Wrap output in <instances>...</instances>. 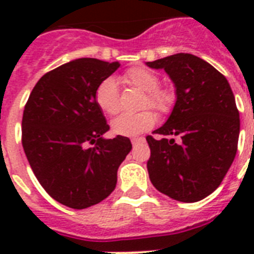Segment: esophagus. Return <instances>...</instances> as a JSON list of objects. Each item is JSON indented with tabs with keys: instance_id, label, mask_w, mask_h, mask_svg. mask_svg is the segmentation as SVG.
Wrapping results in <instances>:
<instances>
[{
	"instance_id": "34e87169",
	"label": "esophagus",
	"mask_w": 254,
	"mask_h": 254,
	"mask_svg": "<svg viewBox=\"0 0 254 254\" xmlns=\"http://www.w3.org/2000/svg\"><path fill=\"white\" fill-rule=\"evenodd\" d=\"M141 142H143V138H142V137H137V138H131V145H133V146H137V145H138V143H141Z\"/></svg>"
}]
</instances>
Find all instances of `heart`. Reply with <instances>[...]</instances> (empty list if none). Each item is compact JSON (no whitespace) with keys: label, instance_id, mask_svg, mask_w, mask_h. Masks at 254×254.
<instances>
[{"label":"heart","instance_id":"1","mask_svg":"<svg viewBox=\"0 0 254 254\" xmlns=\"http://www.w3.org/2000/svg\"><path fill=\"white\" fill-rule=\"evenodd\" d=\"M124 81L129 85L145 92L142 107H151L158 112H167L173 107L174 92L170 88L158 87V75L143 67L129 69L124 75ZM97 107L105 115L115 116L120 111V95L117 84L112 77H108L99 84L95 93ZM155 124V115L150 109H143L137 113H123L112 121V131L119 135H137L149 130Z\"/></svg>","mask_w":254,"mask_h":254}]
</instances>
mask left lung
<instances>
[{
	"label": "left lung",
	"mask_w": 254,
	"mask_h": 254,
	"mask_svg": "<svg viewBox=\"0 0 254 254\" xmlns=\"http://www.w3.org/2000/svg\"><path fill=\"white\" fill-rule=\"evenodd\" d=\"M146 65L165 69L177 95L170 117L154 130L158 137H146L149 178L171 199L199 201L220 186L236 155L240 117L231 85L192 54H175Z\"/></svg>",
	"instance_id": "1"
}]
</instances>
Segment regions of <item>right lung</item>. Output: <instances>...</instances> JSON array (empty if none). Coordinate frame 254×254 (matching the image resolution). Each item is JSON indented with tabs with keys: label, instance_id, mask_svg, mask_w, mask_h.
Listing matches in <instances>:
<instances>
[{
	"label": "right lung",
	"instance_id": "add662e5",
	"mask_svg": "<svg viewBox=\"0 0 254 254\" xmlns=\"http://www.w3.org/2000/svg\"><path fill=\"white\" fill-rule=\"evenodd\" d=\"M119 62L81 58L39 79L25 105L22 146L35 177L55 200L88 208L109 196L130 139L104 138L109 125L95 100Z\"/></svg>",
	"mask_w": 254,
	"mask_h": 254
}]
</instances>
